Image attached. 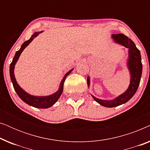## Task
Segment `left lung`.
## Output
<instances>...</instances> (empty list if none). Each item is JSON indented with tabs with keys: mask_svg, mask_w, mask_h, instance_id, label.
<instances>
[{
	"mask_svg": "<svg viewBox=\"0 0 150 150\" xmlns=\"http://www.w3.org/2000/svg\"><path fill=\"white\" fill-rule=\"evenodd\" d=\"M112 38L115 42L122 45L123 46L128 48L129 57L128 59V67L130 73V82L128 89L119 96L118 97L112 100H100L91 95L94 100L100 105L105 107L111 108L120 106L121 104L126 103L132 98L138 89L139 83L141 81V77L142 74V63L140 51L135 46L134 43L124 34H112ZM90 79L87 78V85L89 87Z\"/></svg>",
	"mask_w": 150,
	"mask_h": 150,
	"instance_id": "1",
	"label": "left lung"
}]
</instances>
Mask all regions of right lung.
<instances>
[{"label": "right lung", "mask_w": 150, "mask_h": 150, "mask_svg": "<svg viewBox=\"0 0 150 150\" xmlns=\"http://www.w3.org/2000/svg\"><path fill=\"white\" fill-rule=\"evenodd\" d=\"M42 32V31L35 32L31 38H30L29 40L26 41V42H24L23 44H22L20 50L16 52V54L13 57V61H12L11 63L10 64L9 73L14 89H15L18 96H19L20 99H21L22 101H24L25 103L28 104V105L33 106V107L38 108H48L49 107H50V106H52L53 104L56 103V102L59 100V98H60L61 93H62L63 92V83H64L65 79H66V77L71 73V71L73 70V69H71V70H69L68 71V72L65 74V75L64 76V77H63V79L61 82L58 91H57L56 93L48 96H35L30 95V94L26 93V92L25 91H24L17 83L15 76H14V67H15L16 63L18 61V59H19V57L20 56V54H21L22 52L24 50V49L33 40V39L35 38H36V37Z\"/></svg>", "instance_id": "right-lung-1"}]
</instances>
